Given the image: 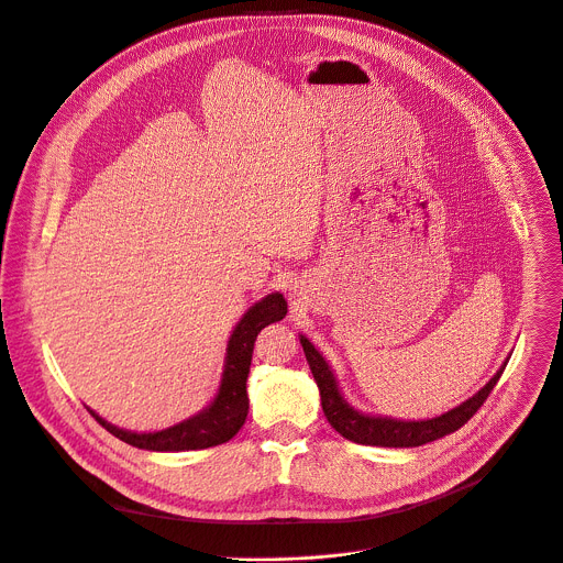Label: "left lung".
I'll return each instance as SVG.
<instances>
[{"label":"left lung","mask_w":563,"mask_h":563,"mask_svg":"<svg viewBox=\"0 0 563 563\" xmlns=\"http://www.w3.org/2000/svg\"><path fill=\"white\" fill-rule=\"evenodd\" d=\"M310 373L320 387V396H322V409L327 420L331 422V427L344 435L346 441H353L357 445H376V448H420L424 443L439 441L443 435L461 429L478 409L481 405L487 400V396L492 394L494 385L501 378V373L506 368V364L496 371V376L470 400H465L463 405H459L456 409L431 418V420H394V418H380V416H364L360 411H355L353 407H349V402L342 398L335 376L331 373L327 360L320 355V351L310 344L303 335L299 338Z\"/></svg>","instance_id":"8db88e82"}]
</instances>
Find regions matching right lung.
Here are the masks:
<instances>
[{
    "mask_svg": "<svg viewBox=\"0 0 563 563\" xmlns=\"http://www.w3.org/2000/svg\"><path fill=\"white\" fill-rule=\"evenodd\" d=\"M284 318H286V299L279 292L264 297L247 310L230 335L223 380L214 402L201 413L192 416L190 420H183L169 429L154 431V433H136V431L118 429L107 420H102L91 409L89 411L109 433L115 435V439H120L128 445H134L139 450L187 452V450H206V448L228 443L241 429L247 416L245 380H247L250 362H253L255 340L262 329Z\"/></svg>",
    "mask_w": 563,
    "mask_h": 563,
    "instance_id": "add662e5",
    "label": "right lung"
}]
</instances>
